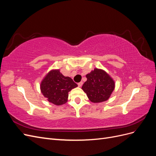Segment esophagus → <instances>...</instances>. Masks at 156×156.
<instances>
[{
    "mask_svg": "<svg viewBox=\"0 0 156 156\" xmlns=\"http://www.w3.org/2000/svg\"><path fill=\"white\" fill-rule=\"evenodd\" d=\"M83 84V83L82 81H81L80 83H78V86H79V87H82Z\"/></svg>",
    "mask_w": 156,
    "mask_h": 156,
    "instance_id": "obj_1",
    "label": "esophagus"
}]
</instances>
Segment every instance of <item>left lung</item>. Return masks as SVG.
<instances>
[{
	"label": "left lung",
	"mask_w": 156,
	"mask_h": 156,
	"mask_svg": "<svg viewBox=\"0 0 156 156\" xmlns=\"http://www.w3.org/2000/svg\"><path fill=\"white\" fill-rule=\"evenodd\" d=\"M87 81L82 89L87 94L90 101L100 103L110 98L115 87L114 80L104 70L95 68L86 75Z\"/></svg>",
	"instance_id": "left-lung-1"
}]
</instances>
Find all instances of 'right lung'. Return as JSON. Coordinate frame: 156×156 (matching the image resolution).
Returning <instances> with one entry per match:
<instances>
[{
  "label": "right lung",
  "instance_id": "right-lung-1",
  "mask_svg": "<svg viewBox=\"0 0 156 156\" xmlns=\"http://www.w3.org/2000/svg\"><path fill=\"white\" fill-rule=\"evenodd\" d=\"M77 87L72 78L64 76L59 69H52L41 81L40 90L49 102L61 105L68 101V92Z\"/></svg>",
  "mask_w": 156,
  "mask_h": 156
}]
</instances>
